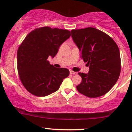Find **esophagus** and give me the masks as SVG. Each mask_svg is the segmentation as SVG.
<instances>
[{"instance_id":"34e87169","label":"esophagus","mask_w":132,"mask_h":132,"mask_svg":"<svg viewBox=\"0 0 132 132\" xmlns=\"http://www.w3.org/2000/svg\"><path fill=\"white\" fill-rule=\"evenodd\" d=\"M69 72H70L71 75H77V74H78V72H75V71H72V70H70V71H69Z\"/></svg>"}]
</instances>
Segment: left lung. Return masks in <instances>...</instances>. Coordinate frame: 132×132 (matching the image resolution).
<instances>
[{
    "mask_svg": "<svg viewBox=\"0 0 132 132\" xmlns=\"http://www.w3.org/2000/svg\"><path fill=\"white\" fill-rule=\"evenodd\" d=\"M81 57L89 66L88 74L79 72L82 82L76 86L82 94L90 98L105 94L115 85L121 71L119 47L110 36L97 28L71 30Z\"/></svg>",
    "mask_w": 132,
    "mask_h": 132,
    "instance_id": "obj_1",
    "label": "left lung"
}]
</instances>
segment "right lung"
<instances>
[{
    "label": "right lung",
    "mask_w": 132,
    "mask_h": 132,
    "mask_svg": "<svg viewBox=\"0 0 132 132\" xmlns=\"http://www.w3.org/2000/svg\"><path fill=\"white\" fill-rule=\"evenodd\" d=\"M68 30L43 27L28 33L17 51V69L25 88L31 94L44 97L60 88L69 75L66 68H56L48 58L54 57L60 46L69 38Z\"/></svg>",
    "instance_id": "add662e5"
}]
</instances>
